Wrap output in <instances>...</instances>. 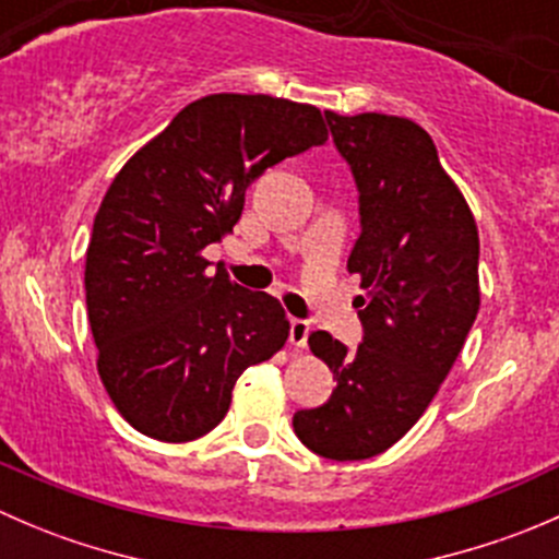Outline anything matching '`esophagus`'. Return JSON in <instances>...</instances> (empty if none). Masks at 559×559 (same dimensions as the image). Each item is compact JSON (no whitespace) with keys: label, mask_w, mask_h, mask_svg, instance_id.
I'll return each instance as SVG.
<instances>
[{"label":"esophagus","mask_w":559,"mask_h":559,"mask_svg":"<svg viewBox=\"0 0 559 559\" xmlns=\"http://www.w3.org/2000/svg\"><path fill=\"white\" fill-rule=\"evenodd\" d=\"M308 335H311V321L292 319V326H289V343H292V346L306 348L308 346Z\"/></svg>","instance_id":"34e87169"}]
</instances>
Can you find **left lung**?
Wrapping results in <instances>:
<instances>
[{"instance_id": "obj_1", "label": "left lung", "mask_w": 559, "mask_h": 559, "mask_svg": "<svg viewBox=\"0 0 559 559\" xmlns=\"http://www.w3.org/2000/svg\"><path fill=\"white\" fill-rule=\"evenodd\" d=\"M324 118L359 191L362 233L346 267L362 275V343L348 352L324 330L308 337L337 386L292 425L311 452L346 462L397 443L460 357L478 313V233L419 123L384 112Z\"/></svg>"}]
</instances>
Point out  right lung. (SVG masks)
Instances as JSON below:
<instances>
[{"label":"right lung","instance_id":"1","mask_svg":"<svg viewBox=\"0 0 559 559\" xmlns=\"http://www.w3.org/2000/svg\"><path fill=\"white\" fill-rule=\"evenodd\" d=\"M324 140L313 105L211 94L116 175L88 240L86 306L99 379L138 432H211L240 373L286 343L281 302L207 270L202 248L233 233L259 175Z\"/></svg>","mask_w":559,"mask_h":559}]
</instances>
